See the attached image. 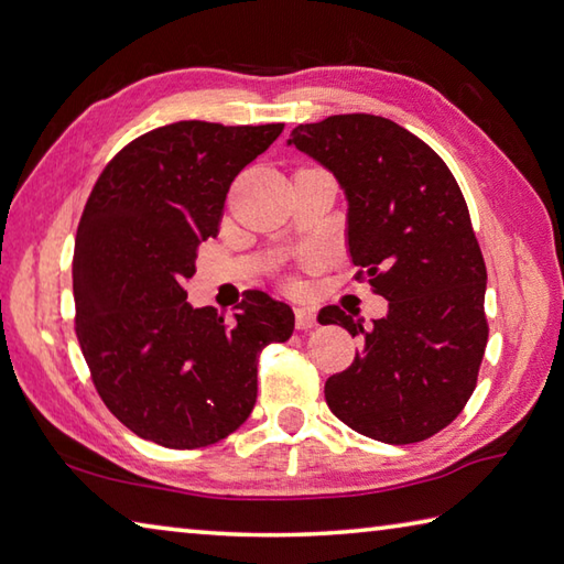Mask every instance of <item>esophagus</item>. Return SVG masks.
Wrapping results in <instances>:
<instances>
[{
    "instance_id": "34e87169",
    "label": "esophagus",
    "mask_w": 564,
    "mask_h": 564,
    "mask_svg": "<svg viewBox=\"0 0 564 564\" xmlns=\"http://www.w3.org/2000/svg\"><path fill=\"white\" fill-rule=\"evenodd\" d=\"M294 324H296V328H300V332H310V328L316 326V314L312 310H306V306H296Z\"/></svg>"
}]
</instances>
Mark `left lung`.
I'll return each mask as SVG.
<instances>
[{
	"label": "left lung",
	"instance_id": "1",
	"mask_svg": "<svg viewBox=\"0 0 564 564\" xmlns=\"http://www.w3.org/2000/svg\"><path fill=\"white\" fill-rule=\"evenodd\" d=\"M286 144L341 184L356 280L388 300L370 328L338 306L318 314L364 338L326 380V405L370 440H430L469 402L488 341L486 264L462 188L430 144L378 115L300 124Z\"/></svg>",
	"mask_w": 564,
	"mask_h": 564
}]
</instances>
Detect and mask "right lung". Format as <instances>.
<instances>
[{"mask_svg":"<svg viewBox=\"0 0 564 564\" xmlns=\"http://www.w3.org/2000/svg\"><path fill=\"white\" fill-rule=\"evenodd\" d=\"M282 127H156L90 191L73 252L76 336L95 390L137 437L169 449L226 440L254 408L260 350L294 332L290 306L260 290L232 322L194 310L184 290L198 246L218 236L232 178Z\"/></svg>","mask_w":564,"mask_h":564,"instance_id":"1","label":"right lung"}]
</instances>
